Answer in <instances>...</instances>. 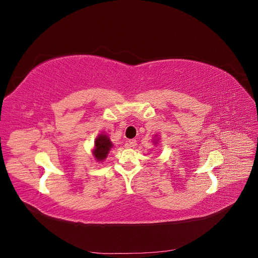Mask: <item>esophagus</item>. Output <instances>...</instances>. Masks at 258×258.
I'll use <instances>...</instances> for the list:
<instances>
[{
  "label": "esophagus",
  "mask_w": 258,
  "mask_h": 258,
  "mask_svg": "<svg viewBox=\"0 0 258 258\" xmlns=\"http://www.w3.org/2000/svg\"><path fill=\"white\" fill-rule=\"evenodd\" d=\"M128 146H129V147H135V146H137V140H135V139L129 140V141H128Z\"/></svg>",
  "instance_id": "1"
}]
</instances>
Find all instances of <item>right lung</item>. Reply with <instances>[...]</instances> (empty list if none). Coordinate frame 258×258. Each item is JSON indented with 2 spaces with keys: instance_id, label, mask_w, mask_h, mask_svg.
<instances>
[{
  "instance_id": "obj_1",
  "label": "right lung",
  "mask_w": 258,
  "mask_h": 258,
  "mask_svg": "<svg viewBox=\"0 0 258 258\" xmlns=\"http://www.w3.org/2000/svg\"><path fill=\"white\" fill-rule=\"evenodd\" d=\"M95 151H93V155L97 158V160H103L106 155L108 154V151L112 147V142L110 141L105 135H101L99 136L96 141H95Z\"/></svg>"
}]
</instances>
